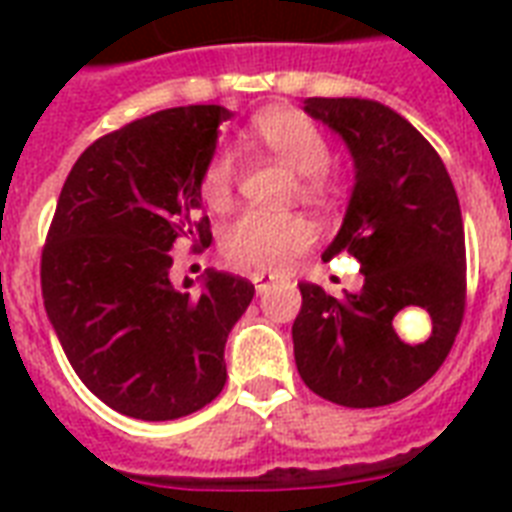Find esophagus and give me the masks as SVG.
<instances>
[{
  "mask_svg": "<svg viewBox=\"0 0 512 512\" xmlns=\"http://www.w3.org/2000/svg\"><path fill=\"white\" fill-rule=\"evenodd\" d=\"M273 281H276V276H271V273H252V284H255L257 295H263Z\"/></svg>",
  "mask_w": 512,
  "mask_h": 512,
  "instance_id": "1",
  "label": "esophagus"
}]
</instances>
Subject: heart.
<instances>
[{"instance_id":"heart-1","label":"heart","mask_w":512,"mask_h":512,"mask_svg":"<svg viewBox=\"0 0 512 512\" xmlns=\"http://www.w3.org/2000/svg\"><path fill=\"white\" fill-rule=\"evenodd\" d=\"M252 135L265 151L303 177V193H319L321 175L329 167V143L324 132L300 111L273 108L252 124ZM236 164L231 154H217L201 175V196L209 207H223L231 199ZM311 241V225L297 215L247 212L223 231V252L233 263L255 271H276Z\"/></svg>"}]
</instances>
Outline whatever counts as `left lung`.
I'll list each match as a JSON object with an SVG mask.
<instances>
[{
    "instance_id": "1",
    "label": "left lung",
    "mask_w": 512,
    "mask_h": 512,
    "mask_svg": "<svg viewBox=\"0 0 512 512\" xmlns=\"http://www.w3.org/2000/svg\"><path fill=\"white\" fill-rule=\"evenodd\" d=\"M303 111L345 143L353 191L324 260L348 252L364 287L337 300L300 284L303 308L292 324L303 382L353 409L401 401L444 364L465 311V228L460 199L441 156L404 116L377 100L308 98ZM420 307L431 335L397 337L392 321Z\"/></svg>"
}]
</instances>
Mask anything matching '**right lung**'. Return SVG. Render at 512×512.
Masks as SVG:
<instances>
[{"label": "right lung", "instance_id": "obj_1", "mask_svg": "<svg viewBox=\"0 0 512 512\" xmlns=\"http://www.w3.org/2000/svg\"><path fill=\"white\" fill-rule=\"evenodd\" d=\"M223 106L167 108L95 140L68 172L42 252V297L79 380L116 412L162 422L225 385V342L255 287L209 268L170 279L180 241L207 247L201 175Z\"/></svg>", "mask_w": 512, "mask_h": 512}]
</instances>
